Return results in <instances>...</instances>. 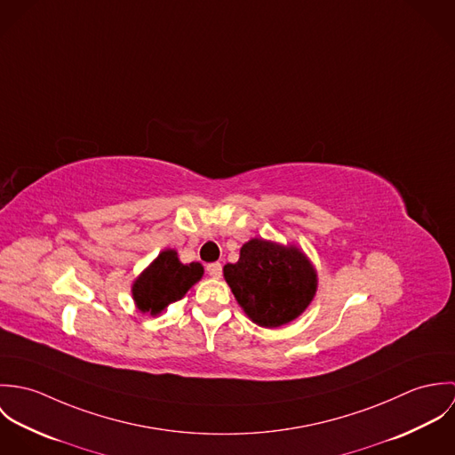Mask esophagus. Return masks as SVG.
<instances>
[{
    "label": "esophagus",
    "mask_w": 455,
    "mask_h": 455,
    "mask_svg": "<svg viewBox=\"0 0 455 455\" xmlns=\"http://www.w3.org/2000/svg\"><path fill=\"white\" fill-rule=\"evenodd\" d=\"M206 271L212 278H220L222 276V264L220 262H210L206 266Z\"/></svg>",
    "instance_id": "1"
}]
</instances>
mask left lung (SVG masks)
Returning <instances> with one entry per match:
<instances>
[{"instance_id":"left-lung-1","label":"left lung","mask_w":455,"mask_h":455,"mask_svg":"<svg viewBox=\"0 0 455 455\" xmlns=\"http://www.w3.org/2000/svg\"><path fill=\"white\" fill-rule=\"evenodd\" d=\"M224 278L249 319L280 327L299 317L317 291V271L294 245L252 238L240 259L224 266Z\"/></svg>"}]
</instances>
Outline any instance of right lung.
I'll use <instances>...</instances> for the list:
<instances>
[{"label": "right lung", "mask_w": 455, "mask_h": 455, "mask_svg": "<svg viewBox=\"0 0 455 455\" xmlns=\"http://www.w3.org/2000/svg\"><path fill=\"white\" fill-rule=\"evenodd\" d=\"M203 276L199 262L182 264L175 251H163L134 280L132 299L140 312L157 315L170 303L179 301Z\"/></svg>", "instance_id": "right-lung-1"}]
</instances>
